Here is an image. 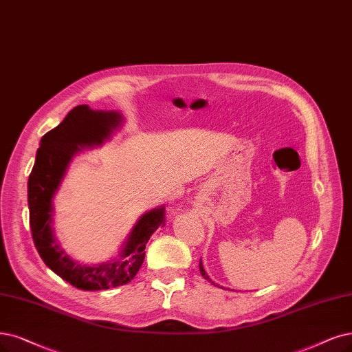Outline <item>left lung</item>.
Segmentation results:
<instances>
[{"label":"left lung","mask_w":352,"mask_h":352,"mask_svg":"<svg viewBox=\"0 0 352 352\" xmlns=\"http://www.w3.org/2000/svg\"><path fill=\"white\" fill-rule=\"evenodd\" d=\"M199 267H200V272H201V276L207 280V281H210V283H213L212 280H210V277L209 276H207V272L204 271V268H203V263H201V259H200V264H199ZM214 284V283H213ZM217 287H219V285H217Z\"/></svg>","instance_id":"left-lung-1"}]
</instances>
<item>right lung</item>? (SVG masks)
Segmentation results:
<instances>
[{
	"label": "right lung",
	"instance_id": "obj_1",
	"mask_svg": "<svg viewBox=\"0 0 352 352\" xmlns=\"http://www.w3.org/2000/svg\"><path fill=\"white\" fill-rule=\"evenodd\" d=\"M122 122L119 111L91 110L87 104L76 106L42 138L29 177L28 201L36 250L55 274L80 290H107L132 281L145 259L151 235L165 222L162 206L146 212L130 230L119 258L97 265L75 261L55 238L54 197L74 155L84 148L102 145Z\"/></svg>",
	"mask_w": 352,
	"mask_h": 352
}]
</instances>
